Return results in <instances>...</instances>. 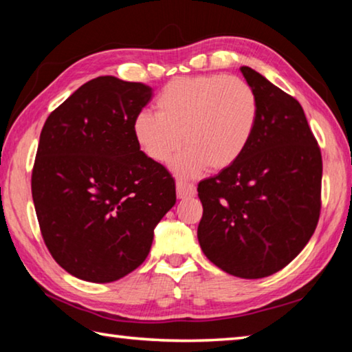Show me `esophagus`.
I'll return each mask as SVG.
<instances>
[{"label": "esophagus", "instance_id": "obj_1", "mask_svg": "<svg viewBox=\"0 0 352 352\" xmlns=\"http://www.w3.org/2000/svg\"><path fill=\"white\" fill-rule=\"evenodd\" d=\"M197 189H195V184L186 183V182H177V197L178 199H189L194 197Z\"/></svg>", "mask_w": 352, "mask_h": 352}]
</instances>
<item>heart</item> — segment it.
I'll return each instance as SVG.
<instances>
[{
  "instance_id": "heart-1",
  "label": "heart",
  "mask_w": 352,
  "mask_h": 352,
  "mask_svg": "<svg viewBox=\"0 0 352 352\" xmlns=\"http://www.w3.org/2000/svg\"><path fill=\"white\" fill-rule=\"evenodd\" d=\"M155 107L157 115L141 111L135 118L136 142L155 163L169 162L184 142L188 148L172 163L180 177L233 166L258 124L253 88L234 76L180 77L163 88Z\"/></svg>"
}]
</instances>
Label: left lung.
Masks as SVG:
<instances>
[{"mask_svg":"<svg viewBox=\"0 0 352 352\" xmlns=\"http://www.w3.org/2000/svg\"><path fill=\"white\" fill-rule=\"evenodd\" d=\"M258 124L237 162L199 183L197 237L208 259L233 276L284 269L317 228L323 162L302 107L248 67Z\"/></svg>","mask_w":352,"mask_h":352,"instance_id":"obj_1","label":"left lung"}]
</instances>
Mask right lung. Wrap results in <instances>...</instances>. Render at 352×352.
<instances>
[{
  "instance_id": "1",
  "label": "right lung",
  "mask_w": 352,
  "mask_h": 352,
  "mask_svg": "<svg viewBox=\"0 0 352 352\" xmlns=\"http://www.w3.org/2000/svg\"><path fill=\"white\" fill-rule=\"evenodd\" d=\"M152 88L100 76L47 116L32 169L41 236L62 269L113 283L140 267L175 205V182L140 151L135 118Z\"/></svg>"
}]
</instances>
